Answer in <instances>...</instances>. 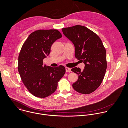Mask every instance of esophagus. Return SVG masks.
Returning a JSON list of instances; mask_svg holds the SVG:
<instances>
[{"label": "esophagus", "instance_id": "1", "mask_svg": "<svg viewBox=\"0 0 128 128\" xmlns=\"http://www.w3.org/2000/svg\"><path fill=\"white\" fill-rule=\"evenodd\" d=\"M65 69H66V72H71V69L70 68L66 67Z\"/></svg>", "mask_w": 128, "mask_h": 128}]
</instances>
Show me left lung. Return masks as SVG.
Returning <instances> with one entry per match:
<instances>
[{
    "label": "left lung",
    "mask_w": 128,
    "mask_h": 128,
    "mask_svg": "<svg viewBox=\"0 0 128 128\" xmlns=\"http://www.w3.org/2000/svg\"><path fill=\"white\" fill-rule=\"evenodd\" d=\"M62 30L74 44L75 57L85 65L82 71L77 67L71 69L78 76L73 88L80 94H91L100 86L107 68L106 52L102 41L84 26L76 25L63 28Z\"/></svg>",
    "instance_id": "1"
}]
</instances>
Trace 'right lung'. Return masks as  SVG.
Segmentation results:
<instances>
[{"label": "right lung", "instance_id": "right-lung-1", "mask_svg": "<svg viewBox=\"0 0 128 128\" xmlns=\"http://www.w3.org/2000/svg\"><path fill=\"white\" fill-rule=\"evenodd\" d=\"M57 30H39L31 33L24 43L18 57V69L28 90L34 96L44 98L56 90L58 82L64 75V66L43 65L52 44L62 37Z\"/></svg>", "mask_w": 128, "mask_h": 128}]
</instances>
